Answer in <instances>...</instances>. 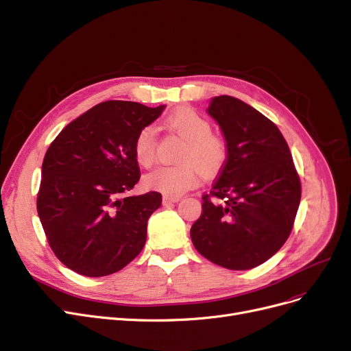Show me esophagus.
<instances>
[{
    "mask_svg": "<svg viewBox=\"0 0 351 351\" xmlns=\"http://www.w3.org/2000/svg\"><path fill=\"white\" fill-rule=\"evenodd\" d=\"M180 201V197H178V196H163V199H162V202H163V205H169V204H176V202H179Z\"/></svg>",
    "mask_w": 351,
    "mask_h": 351,
    "instance_id": "34e87169",
    "label": "esophagus"
}]
</instances>
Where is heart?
Returning <instances> with one entry per match:
<instances>
[{"label": "heart", "mask_w": 351, "mask_h": 351, "mask_svg": "<svg viewBox=\"0 0 351 351\" xmlns=\"http://www.w3.org/2000/svg\"><path fill=\"white\" fill-rule=\"evenodd\" d=\"M167 129L186 141L175 166H160L145 176V184L169 196H180L196 186L199 171L213 172L225 160V143L213 136L210 123L193 110H179L165 120ZM134 156L142 166H150L156 156V132L154 128H143L134 141Z\"/></svg>", "instance_id": "heart-1"}]
</instances>
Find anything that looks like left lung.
I'll list each match as a JSON object with an SVG mask.
<instances>
[{
	"mask_svg": "<svg viewBox=\"0 0 351 351\" xmlns=\"http://www.w3.org/2000/svg\"><path fill=\"white\" fill-rule=\"evenodd\" d=\"M206 112L222 130L226 160L210 193L202 196L191 238L210 263L251 269L280 251L291 232L300 178L280 129L252 106L217 96ZM212 197L224 202L213 203Z\"/></svg>",
	"mask_w": 351,
	"mask_h": 351,
	"instance_id": "left-lung-1",
	"label": "left lung"
}]
</instances>
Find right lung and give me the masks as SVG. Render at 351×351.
<instances>
[{
	"label": "right lung",
	"mask_w": 351,
	"mask_h": 351,
	"mask_svg": "<svg viewBox=\"0 0 351 351\" xmlns=\"http://www.w3.org/2000/svg\"><path fill=\"white\" fill-rule=\"evenodd\" d=\"M165 108L103 101L69 123L45 152L38 217L53 252L74 272L110 276L143 250L162 195H123L141 179L136 136Z\"/></svg>",
	"instance_id": "1"
}]
</instances>
